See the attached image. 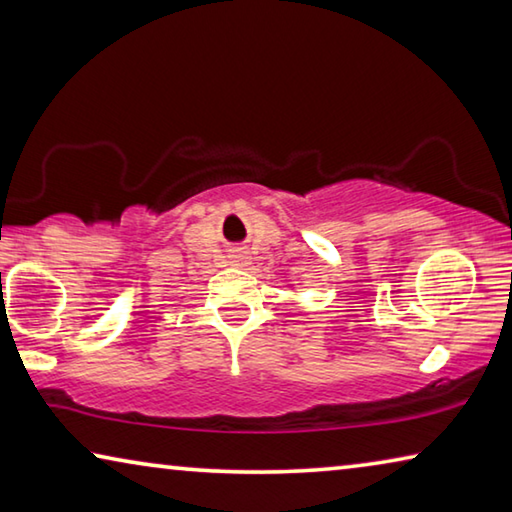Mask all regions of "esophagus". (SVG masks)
Masks as SVG:
<instances>
[{
	"label": "esophagus",
	"instance_id": "34e87169",
	"mask_svg": "<svg viewBox=\"0 0 512 512\" xmlns=\"http://www.w3.org/2000/svg\"><path fill=\"white\" fill-rule=\"evenodd\" d=\"M230 264L232 266H246L248 264V255L241 253V250H237V253L230 255Z\"/></svg>",
	"mask_w": 512,
	"mask_h": 512
}]
</instances>
